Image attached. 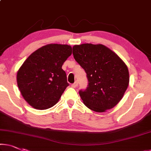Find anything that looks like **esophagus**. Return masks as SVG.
<instances>
[{
    "instance_id": "esophagus-1",
    "label": "esophagus",
    "mask_w": 151,
    "mask_h": 151,
    "mask_svg": "<svg viewBox=\"0 0 151 151\" xmlns=\"http://www.w3.org/2000/svg\"><path fill=\"white\" fill-rule=\"evenodd\" d=\"M78 86V82H75V83H73V84H71V87L72 88H76Z\"/></svg>"
}]
</instances>
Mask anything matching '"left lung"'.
<instances>
[{
  "instance_id": "1",
  "label": "left lung",
  "mask_w": 151,
  "mask_h": 151,
  "mask_svg": "<svg viewBox=\"0 0 151 151\" xmlns=\"http://www.w3.org/2000/svg\"><path fill=\"white\" fill-rule=\"evenodd\" d=\"M73 55L88 80L87 89L79 92L83 103L98 113L105 112L117 105L129 84V71L124 61L101 44L74 45Z\"/></svg>"
}]
</instances>
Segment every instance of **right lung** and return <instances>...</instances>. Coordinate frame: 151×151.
<instances>
[{"label": "right lung", "mask_w": 151, "mask_h": 151, "mask_svg": "<svg viewBox=\"0 0 151 151\" xmlns=\"http://www.w3.org/2000/svg\"><path fill=\"white\" fill-rule=\"evenodd\" d=\"M72 53L68 45L49 44L32 52L17 73V83L25 101L45 110L59 101L69 86L62 65Z\"/></svg>", "instance_id": "1"}]
</instances>
